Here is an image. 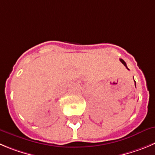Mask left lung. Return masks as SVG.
<instances>
[{
  "mask_svg": "<svg viewBox=\"0 0 155 155\" xmlns=\"http://www.w3.org/2000/svg\"><path fill=\"white\" fill-rule=\"evenodd\" d=\"M120 61L121 62V63H122V64H124V66H125V67L127 68V69H128V67H127V65H126V63H125V62L123 60H122V59H120ZM134 82H135V81H134Z\"/></svg>",
  "mask_w": 155,
  "mask_h": 155,
  "instance_id": "1",
  "label": "left lung"
}]
</instances>
